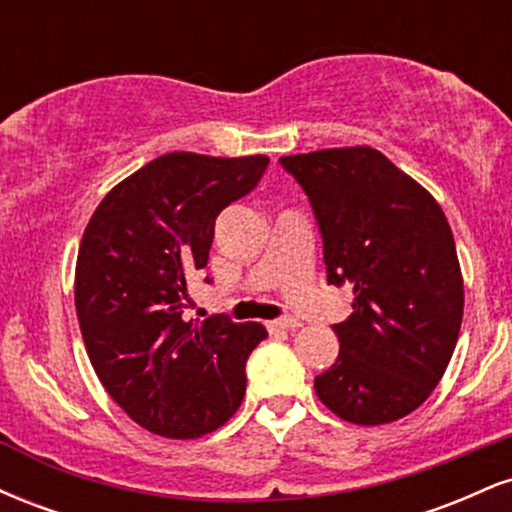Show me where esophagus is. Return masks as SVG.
<instances>
[{"mask_svg": "<svg viewBox=\"0 0 512 512\" xmlns=\"http://www.w3.org/2000/svg\"><path fill=\"white\" fill-rule=\"evenodd\" d=\"M296 327H301V322H298L296 317H284V320H272V322H267V330H269V332H276V330H296Z\"/></svg>", "mask_w": 512, "mask_h": 512, "instance_id": "esophagus-1", "label": "esophagus"}]
</instances>
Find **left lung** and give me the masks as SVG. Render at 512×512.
Returning a JSON list of instances; mask_svg holds the SVG:
<instances>
[{"mask_svg":"<svg viewBox=\"0 0 512 512\" xmlns=\"http://www.w3.org/2000/svg\"><path fill=\"white\" fill-rule=\"evenodd\" d=\"M313 204L327 281L354 289L332 330L339 356L315 395L339 419L380 426L426 402L448 368L464 310L455 238L424 185L373 146L281 158Z\"/></svg>","mask_w":512,"mask_h":512,"instance_id":"left-lung-1","label":"left lung"}]
</instances>
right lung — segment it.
<instances>
[{
	"instance_id": "1",
	"label": "right lung",
	"mask_w": 512,
	"mask_h": 512,
	"mask_svg": "<svg viewBox=\"0 0 512 512\" xmlns=\"http://www.w3.org/2000/svg\"><path fill=\"white\" fill-rule=\"evenodd\" d=\"M269 158L173 151L117 182L81 238L74 305L105 392L163 438L216 431L245 397L260 322L182 320L187 276L209 260L221 209L248 195Z\"/></svg>"
}]
</instances>
